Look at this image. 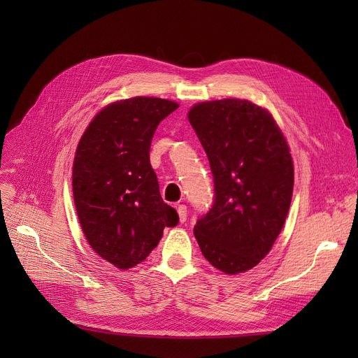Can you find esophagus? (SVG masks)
<instances>
[{"label": "esophagus", "instance_id": "esophagus-1", "mask_svg": "<svg viewBox=\"0 0 358 358\" xmlns=\"http://www.w3.org/2000/svg\"><path fill=\"white\" fill-rule=\"evenodd\" d=\"M177 212H178L180 222L184 223V222L187 220V206H185V204H178V206H177Z\"/></svg>", "mask_w": 358, "mask_h": 358}]
</instances>
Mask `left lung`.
Listing matches in <instances>:
<instances>
[{
    "label": "left lung",
    "instance_id": "1",
    "mask_svg": "<svg viewBox=\"0 0 358 358\" xmlns=\"http://www.w3.org/2000/svg\"><path fill=\"white\" fill-rule=\"evenodd\" d=\"M189 120L215 181L213 206L194 236L215 268L248 271L270 252L289 213L294 169L286 138L271 113L248 100L194 104Z\"/></svg>",
    "mask_w": 358,
    "mask_h": 358
}]
</instances>
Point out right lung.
Wrapping results in <instances>:
<instances>
[{
  "label": "right lung",
  "instance_id": "right-lung-1",
  "mask_svg": "<svg viewBox=\"0 0 358 358\" xmlns=\"http://www.w3.org/2000/svg\"><path fill=\"white\" fill-rule=\"evenodd\" d=\"M177 108L157 97L111 103L88 124L75 152L72 192L83 232L91 248L120 270L142 262L164 228L178 223L149 162L159 122Z\"/></svg>",
  "mask_w": 358,
  "mask_h": 358
}]
</instances>
